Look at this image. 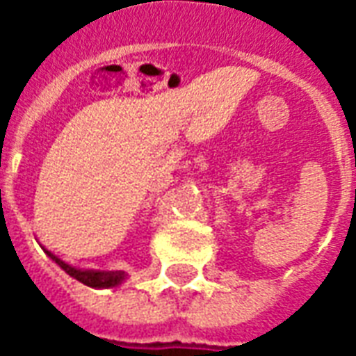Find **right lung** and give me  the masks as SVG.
Segmentation results:
<instances>
[{"mask_svg": "<svg viewBox=\"0 0 356 356\" xmlns=\"http://www.w3.org/2000/svg\"><path fill=\"white\" fill-rule=\"evenodd\" d=\"M43 248V246H42ZM43 252L49 255L53 261L57 263L58 267L65 270L66 275H70L76 280H80L81 284H86L89 288H97V290H101V288H114V286H120V284L124 282L127 275H125L124 270H95V268H78L72 267V265H68L66 261H63L58 255H55L49 250H45L43 248Z\"/></svg>", "mask_w": 356, "mask_h": 356, "instance_id": "right-lung-1", "label": "right lung"}]
</instances>
